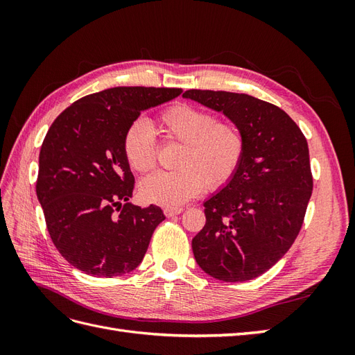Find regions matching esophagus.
Returning a JSON list of instances; mask_svg holds the SVG:
<instances>
[{"label":"esophagus","instance_id":"esophagus-1","mask_svg":"<svg viewBox=\"0 0 355 355\" xmlns=\"http://www.w3.org/2000/svg\"><path fill=\"white\" fill-rule=\"evenodd\" d=\"M182 211H184V209H182V207H166L164 209V214L167 218L176 216V214H180Z\"/></svg>","mask_w":355,"mask_h":355}]
</instances>
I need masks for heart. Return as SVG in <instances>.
<instances>
[{"label":"heart","instance_id":"obj_1","mask_svg":"<svg viewBox=\"0 0 355 355\" xmlns=\"http://www.w3.org/2000/svg\"><path fill=\"white\" fill-rule=\"evenodd\" d=\"M158 128L167 144L180 145L175 171H159L141 184L142 197L164 207H178L206 187L216 191L237 173L245 153V133L232 120H216L211 112L185 102L158 114ZM124 157L137 173L157 166L158 146L153 128L144 121L128 125L123 141Z\"/></svg>","mask_w":355,"mask_h":355}]
</instances>
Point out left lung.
Listing matches in <instances>:
<instances>
[{
  "label": "left lung",
  "mask_w": 355,
  "mask_h": 355,
  "mask_svg": "<svg viewBox=\"0 0 355 355\" xmlns=\"http://www.w3.org/2000/svg\"><path fill=\"white\" fill-rule=\"evenodd\" d=\"M245 133V153L230 184L204 202L206 225L192 239L201 270L216 280L249 282L295 243L313 194L308 142L282 108L253 96L187 90Z\"/></svg>",
  "instance_id": "8db88e82"
}]
</instances>
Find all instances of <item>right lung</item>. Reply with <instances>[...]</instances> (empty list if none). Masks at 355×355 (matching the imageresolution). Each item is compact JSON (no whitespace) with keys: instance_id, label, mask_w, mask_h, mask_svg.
I'll use <instances>...</instances> for the list:
<instances>
[{"instance_id":"add662e5","label":"right lung","mask_w":355,"mask_h":355,"mask_svg":"<svg viewBox=\"0 0 355 355\" xmlns=\"http://www.w3.org/2000/svg\"><path fill=\"white\" fill-rule=\"evenodd\" d=\"M180 89L114 87L84 96L63 111L40 151L37 197L59 253L93 275L112 278L142 262L163 210L127 202L135 178L124 135L142 111Z\"/></svg>"}]
</instances>
